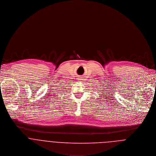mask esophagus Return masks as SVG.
<instances>
[{"label":"esophagus","mask_w":156,"mask_h":156,"mask_svg":"<svg viewBox=\"0 0 156 156\" xmlns=\"http://www.w3.org/2000/svg\"><path fill=\"white\" fill-rule=\"evenodd\" d=\"M78 80H82V77H79V78H78Z\"/></svg>","instance_id":"1"}]
</instances>
